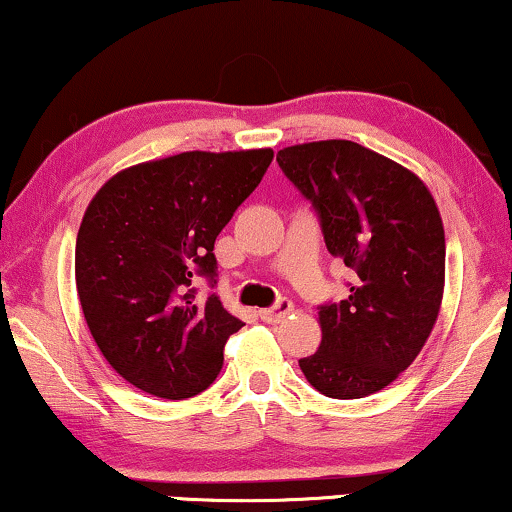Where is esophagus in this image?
Returning <instances> with one entry per match:
<instances>
[{
    "instance_id": "obj_1",
    "label": "esophagus",
    "mask_w": 512,
    "mask_h": 512,
    "mask_svg": "<svg viewBox=\"0 0 512 512\" xmlns=\"http://www.w3.org/2000/svg\"><path fill=\"white\" fill-rule=\"evenodd\" d=\"M293 312V302L290 300H278L274 307L269 309H260V319L267 323H281L286 321V316Z\"/></svg>"
}]
</instances>
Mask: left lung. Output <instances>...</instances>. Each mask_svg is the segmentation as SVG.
<instances>
[{"instance_id": "1", "label": "left lung", "mask_w": 512, "mask_h": 512, "mask_svg": "<svg viewBox=\"0 0 512 512\" xmlns=\"http://www.w3.org/2000/svg\"><path fill=\"white\" fill-rule=\"evenodd\" d=\"M278 167L312 203L323 241L352 269L349 295L319 307L304 378L333 399L383 390L418 357L444 293V226L416 174L345 139L288 146Z\"/></svg>"}]
</instances>
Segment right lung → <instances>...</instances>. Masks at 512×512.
Segmentation results:
<instances>
[{
	"label": "right lung",
	"mask_w": 512,
	"mask_h": 512,
	"mask_svg": "<svg viewBox=\"0 0 512 512\" xmlns=\"http://www.w3.org/2000/svg\"><path fill=\"white\" fill-rule=\"evenodd\" d=\"M271 148L189 151L127 167L84 212L75 281L92 338L127 383L163 399L208 390L245 323L198 278L217 283L215 241L257 189Z\"/></svg>",
	"instance_id": "1"
}]
</instances>
